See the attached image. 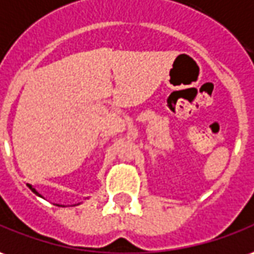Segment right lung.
<instances>
[{
  "instance_id": "1",
  "label": "right lung",
  "mask_w": 254,
  "mask_h": 254,
  "mask_svg": "<svg viewBox=\"0 0 254 254\" xmlns=\"http://www.w3.org/2000/svg\"><path fill=\"white\" fill-rule=\"evenodd\" d=\"M29 187H30V190H33V192H34V193H36V195H38V196H41V195H40V193H38V192H37V190H34V188H33V187H31V185H29ZM58 206H59V204H58Z\"/></svg>"
}]
</instances>
